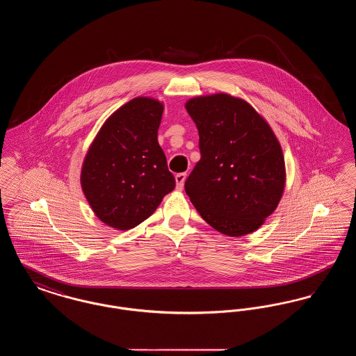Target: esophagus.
<instances>
[{"label": "esophagus", "mask_w": 356, "mask_h": 356, "mask_svg": "<svg viewBox=\"0 0 356 356\" xmlns=\"http://www.w3.org/2000/svg\"><path fill=\"white\" fill-rule=\"evenodd\" d=\"M175 179H176V188H177L179 191H181V189H183V186H184V183H186V172H183V173H177V175L175 176Z\"/></svg>", "instance_id": "1"}]
</instances>
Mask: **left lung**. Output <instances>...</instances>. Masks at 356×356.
Wrapping results in <instances>:
<instances>
[{
  "label": "left lung",
  "mask_w": 356,
  "mask_h": 356,
  "mask_svg": "<svg viewBox=\"0 0 356 356\" xmlns=\"http://www.w3.org/2000/svg\"><path fill=\"white\" fill-rule=\"evenodd\" d=\"M199 131L202 159L186 192L200 216L227 236L256 231L276 209L286 184L284 156L271 127L227 93L186 104Z\"/></svg>",
  "instance_id": "8db88e82"
}]
</instances>
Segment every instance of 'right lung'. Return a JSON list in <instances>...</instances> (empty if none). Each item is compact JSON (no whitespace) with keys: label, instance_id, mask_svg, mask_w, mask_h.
Wrapping results in <instances>:
<instances>
[{"label":"right lung","instance_id":"1","mask_svg":"<svg viewBox=\"0 0 356 356\" xmlns=\"http://www.w3.org/2000/svg\"><path fill=\"white\" fill-rule=\"evenodd\" d=\"M164 106L136 97L104 122L85 156L81 186L96 216L120 231L148 219L176 186L157 141Z\"/></svg>","mask_w":356,"mask_h":356}]
</instances>
